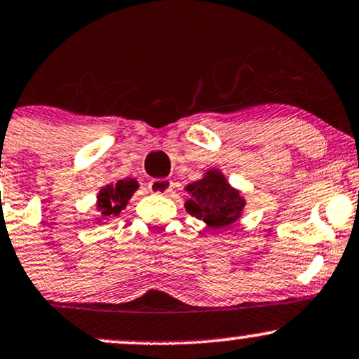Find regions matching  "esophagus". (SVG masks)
<instances>
[{
  "label": "esophagus",
  "mask_w": 359,
  "mask_h": 359,
  "mask_svg": "<svg viewBox=\"0 0 359 359\" xmlns=\"http://www.w3.org/2000/svg\"><path fill=\"white\" fill-rule=\"evenodd\" d=\"M173 182L170 179H153L149 180L148 189L155 194H170Z\"/></svg>",
  "instance_id": "1"
}]
</instances>
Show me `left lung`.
Segmentation results:
<instances>
[{
	"label": "left lung",
	"instance_id": "left-lung-1",
	"mask_svg": "<svg viewBox=\"0 0 359 359\" xmlns=\"http://www.w3.org/2000/svg\"><path fill=\"white\" fill-rule=\"evenodd\" d=\"M186 191L191 194V199L186 201L189 215L216 230L237 222L245 208V199L240 191L231 187L226 177L216 168H210L203 179L189 184Z\"/></svg>",
	"mask_w": 359,
	"mask_h": 359
}]
</instances>
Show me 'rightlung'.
Wrapping results in <instances>:
<instances>
[{"label":"right lung","mask_w":359,"mask_h":359,"mask_svg":"<svg viewBox=\"0 0 359 359\" xmlns=\"http://www.w3.org/2000/svg\"><path fill=\"white\" fill-rule=\"evenodd\" d=\"M137 189V182L135 179L117 180L116 184L102 187L97 194V211L100 212V219H109L112 216H117L124 210L128 201L135 194Z\"/></svg>","instance_id":"1"}]
</instances>
